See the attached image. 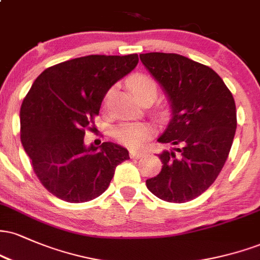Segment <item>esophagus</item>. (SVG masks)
<instances>
[{
  "instance_id": "esophagus-1",
  "label": "esophagus",
  "mask_w": 260,
  "mask_h": 260,
  "mask_svg": "<svg viewBox=\"0 0 260 260\" xmlns=\"http://www.w3.org/2000/svg\"><path fill=\"white\" fill-rule=\"evenodd\" d=\"M129 155L132 159H139V157H142L144 153L143 151H138V150H129Z\"/></svg>"
}]
</instances>
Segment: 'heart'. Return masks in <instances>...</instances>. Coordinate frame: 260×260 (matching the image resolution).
Returning a JSON list of instances; mask_svg holds the SVG:
<instances>
[{
  "label": "heart",
  "mask_w": 260,
  "mask_h": 260,
  "mask_svg": "<svg viewBox=\"0 0 260 260\" xmlns=\"http://www.w3.org/2000/svg\"><path fill=\"white\" fill-rule=\"evenodd\" d=\"M127 84L138 100L143 95H155L157 91V84L155 79L147 74H134L128 79ZM109 96L110 92L106 95L105 101L109 100ZM113 136L118 142L123 143V144L129 145V147H138L150 136V128L144 123L126 122V123H122L115 128Z\"/></svg>",
  "instance_id": "obj_1"
}]
</instances>
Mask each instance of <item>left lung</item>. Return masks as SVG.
Segmentation results:
<instances>
[{
  "label": "left lung",
  "instance_id": "obj_1",
  "mask_svg": "<svg viewBox=\"0 0 260 260\" xmlns=\"http://www.w3.org/2000/svg\"><path fill=\"white\" fill-rule=\"evenodd\" d=\"M140 61L165 92L171 120L157 142L160 174L147 187L162 201L186 203L204 193L219 176L237 127L234 96L215 71L177 53L149 52Z\"/></svg>",
  "mask_w": 260,
  "mask_h": 260
}]
</instances>
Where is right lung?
Masks as SVG:
<instances>
[{
    "label": "right lung",
    "instance_id": "right-lung-1",
    "mask_svg": "<svg viewBox=\"0 0 260 260\" xmlns=\"http://www.w3.org/2000/svg\"><path fill=\"white\" fill-rule=\"evenodd\" d=\"M138 55H90L45 70L20 107V140L43 186L68 203L103 194L115 169L129 159L126 148L84 144L109 89L132 72Z\"/></svg>",
    "mask_w": 260,
    "mask_h": 260
}]
</instances>
